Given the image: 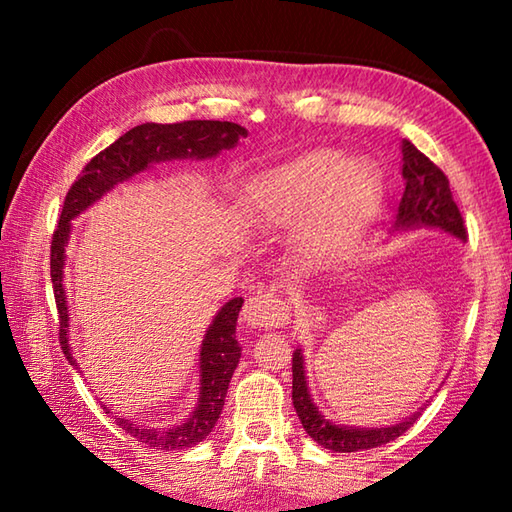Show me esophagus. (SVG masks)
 I'll return each mask as SVG.
<instances>
[{
  "instance_id": "34e87169",
  "label": "esophagus",
  "mask_w": 512,
  "mask_h": 512,
  "mask_svg": "<svg viewBox=\"0 0 512 512\" xmlns=\"http://www.w3.org/2000/svg\"><path fill=\"white\" fill-rule=\"evenodd\" d=\"M288 319V306L275 292L259 290L244 303V321L250 328H277Z\"/></svg>"
}]
</instances>
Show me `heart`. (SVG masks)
I'll return each mask as SVG.
<instances>
[{
  "label": "heart",
  "mask_w": 512,
  "mask_h": 512,
  "mask_svg": "<svg viewBox=\"0 0 512 512\" xmlns=\"http://www.w3.org/2000/svg\"><path fill=\"white\" fill-rule=\"evenodd\" d=\"M380 195L374 167L341 149H314L246 184V202L268 224L303 228V244L317 255L339 253L372 217Z\"/></svg>",
  "instance_id": "obj_1"
}]
</instances>
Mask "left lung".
I'll return each instance as SVG.
<instances>
[{"label": "left lung", "instance_id": "left-lung-1", "mask_svg": "<svg viewBox=\"0 0 512 512\" xmlns=\"http://www.w3.org/2000/svg\"><path fill=\"white\" fill-rule=\"evenodd\" d=\"M402 178H405V193L398 204L396 231L400 228L433 226L447 231L455 237L466 239V226L458 204L453 202L449 178L444 171L416 149L409 140H402ZM292 405L306 429L308 436L321 444L323 449L336 453H354L363 449H374L402 436L413 422L418 420L420 411L405 418L391 427L380 429H358V427H339L321 416L310 398L306 369H303V354L297 350L292 354Z\"/></svg>", "mask_w": 512, "mask_h": 512}]
</instances>
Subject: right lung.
<instances>
[{
	"mask_svg": "<svg viewBox=\"0 0 512 512\" xmlns=\"http://www.w3.org/2000/svg\"><path fill=\"white\" fill-rule=\"evenodd\" d=\"M248 132L237 123L228 121H184L173 125L145 123L129 129L114 143L96 154L83 173L74 180L68 195H65L59 226L52 235L50 246V277L59 310V341L61 350L70 365L76 367L70 345H68V306H65L63 290V264H65V244H68L72 220L90 204L114 189L118 182H125L136 173L145 171L154 162L176 160V158H213L222 149H233ZM242 297H235L224 303L222 310L206 330L200 350V398L198 407L191 418L178 427H145L127 418H116V424L138 442L160 451L189 449L202 442L213 431L217 418H220L226 389L231 383L235 367L242 356V347L235 339L237 314L242 310ZM110 413V411H107Z\"/></svg>",
	"mask_w": 512,
	"mask_h": 512,
	"instance_id": "obj_1",
	"label": "right lung"
}]
</instances>
